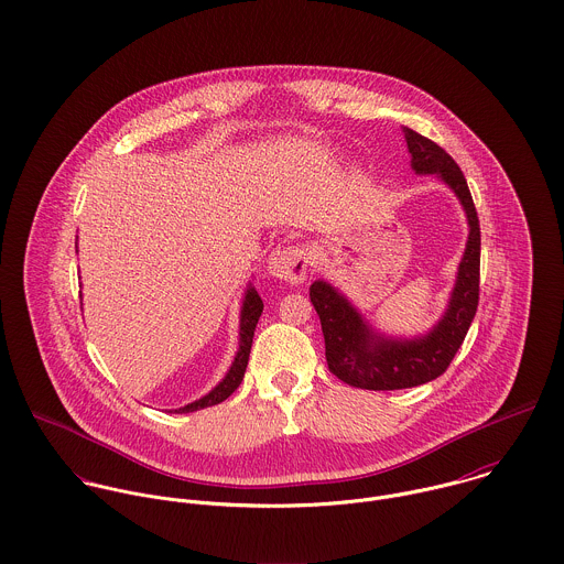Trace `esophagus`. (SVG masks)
I'll list each match as a JSON object with an SVG mask.
<instances>
[{
  "label": "esophagus",
  "mask_w": 564,
  "mask_h": 564,
  "mask_svg": "<svg viewBox=\"0 0 564 564\" xmlns=\"http://www.w3.org/2000/svg\"><path fill=\"white\" fill-rule=\"evenodd\" d=\"M269 273L286 280L291 284H300L308 269H311V251L302 245H293V247H282L278 251L271 253L269 258Z\"/></svg>",
  "instance_id": "1"
}]
</instances>
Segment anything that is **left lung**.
Instances as JSON below:
<instances>
[{
	"label": "left lung",
	"instance_id": "obj_1",
	"mask_svg": "<svg viewBox=\"0 0 564 564\" xmlns=\"http://www.w3.org/2000/svg\"><path fill=\"white\" fill-rule=\"evenodd\" d=\"M404 140L411 169L417 175H437L457 194L470 231L448 308L424 337L391 339L378 335L335 286L324 280L311 284V302L326 341L328 370L352 387L375 391L417 387L444 375L464 344L479 304L481 231L466 177L455 160L429 138L404 129Z\"/></svg>",
	"mask_w": 564,
	"mask_h": 564
}]
</instances>
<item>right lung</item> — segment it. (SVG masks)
Masks as SVG:
<instances>
[{"label": "right lung", "mask_w": 564, "mask_h": 564, "mask_svg": "<svg viewBox=\"0 0 564 564\" xmlns=\"http://www.w3.org/2000/svg\"><path fill=\"white\" fill-rule=\"evenodd\" d=\"M262 308H264V304H262L258 291L249 284V289L245 293L242 308H240V346H238V352L234 357V364H231L229 372L209 393H205L203 398L189 402L186 406L175 409V413H189V411H196V409L218 404L236 391V387L242 382V376L247 370V361H249V352H251V344H253V330H256V324L262 315Z\"/></svg>", "instance_id": "add662e5"}]
</instances>
